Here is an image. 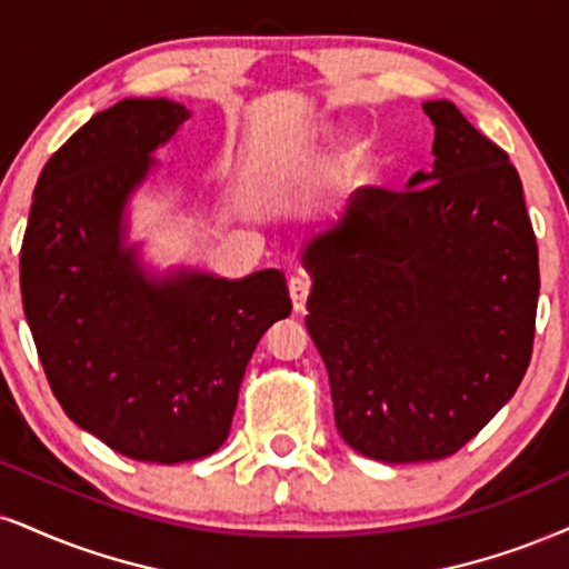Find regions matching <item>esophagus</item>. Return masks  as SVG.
<instances>
[{
    "label": "esophagus",
    "mask_w": 569,
    "mask_h": 569,
    "mask_svg": "<svg viewBox=\"0 0 569 569\" xmlns=\"http://www.w3.org/2000/svg\"><path fill=\"white\" fill-rule=\"evenodd\" d=\"M308 296H311V279L303 277V273H296V277L290 279V298L296 311H306Z\"/></svg>",
    "instance_id": "34e87169"
}]
</instances>
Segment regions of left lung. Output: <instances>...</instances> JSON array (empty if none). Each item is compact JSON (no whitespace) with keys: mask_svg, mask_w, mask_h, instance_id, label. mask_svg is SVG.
<instances>
[{"mask_svg":"<svg viewBox=\"0 0 569 569\" xmlns=\"http://www.w3.org/2000/svg\"><path fill=\"white\" fill-rule=\"evenodd\" d=\"M432 173L361 187L306 248V327L342 440L388 465L459 451L520 388L532 356L538 244L509 156L453 102H425Z\"/></svg>","mask_w":569,"mask_h":569,"instance_id":"left-lung-1","label":"left lung"}]
</instances>
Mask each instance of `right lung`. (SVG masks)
I'll return each instance as SVG.
<instances>
[{"instance_id":"right-lung-1","label":"right lung","mask_w":569,"mask_h":569,"mask_svg":"<svg viewBox=\"0 0 569 569\" xmlns=\"http://www.w3.org/2000/svg\"><path fill=\"white\" fill-rule=\"evenodd\" d=\"M187 118L171 100H121L83 123L41 168L20 248L23 311L62 411L150 465L227 440L252 350L292 311L277 269L156 284L121 248L126 198Z\"/></svg>"}]
</instances>
